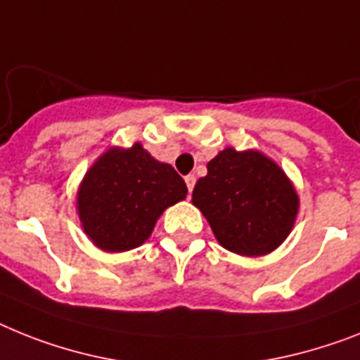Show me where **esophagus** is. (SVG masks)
<instances>
[{"instance_id": "obj_1", "label": "esophagus", "mask_w": 360, "mask_h": 360, "mask_svg": "<svg viewBox=\"0 0 360 360\" xmlns=\"http://www.w3.org/2000/svg\"><path fill=\"white\" fill-rule=\"evenodd\" d=\"M185 183H186V186H188V192H192V190H194V185H195V175H186L185 177Z\"/></svg>"}]
</instances>
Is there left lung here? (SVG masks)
Segmentation results:
<instances>
[{
	"mask_svg": "<svg viewBox=\"0 0 360 360\" xmlns=\"http://www.w3.org/2000/svg\"><path fill=\"white\" fill-rule=\"evenodd\" d=\"M199 177L192 203L217 243L240 256H265L282 245L297 221L300 198L288 174L259 150L225 148Z\"/></svg>",
	"mask_w": 360,
	"mask_h": 360,
	"instance_id": "1",
	"label": "left lung"
}]
</instances>
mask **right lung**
<instances>
[{
    "mask_svg": "<svg viewBox=\"0 0 360 360\" xmlns=\"http://www.w3.org/2000/svg\"><path fill=\"white\" fill-rule=\"evenodd\" d=\"M188 194L168 162L143 144L111 146L86 172L77 190V214L86 236L104 252L137 249L152 236L166 208Z\"/></svg>",
    "mask_w": 360,
    "mask_h": 360,
    "instance_id": "add662e5",
    "label": "right lung"
}]
</instances>
